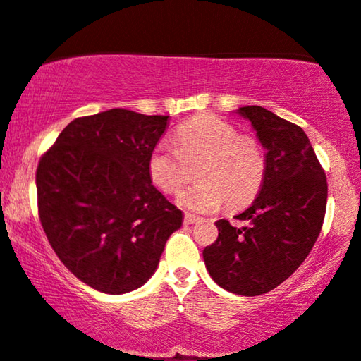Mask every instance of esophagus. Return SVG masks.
Listing matches in <instances>:
<instances>
[{"label": "esophagus", "instance_id": "1", "mask_svg": "<svg viewBox=\"0 0 361 361\" xmlns=\"http://www.w3.org/2000/svg\"><path fill=\"white\" fill-rule=\"evenodd\" d=\"M198 220H200V218L195 216V214L185 213V225H193V223H196Z\"/></svg>", "mask_w": 361, "mask_h": 361}]
</instances>
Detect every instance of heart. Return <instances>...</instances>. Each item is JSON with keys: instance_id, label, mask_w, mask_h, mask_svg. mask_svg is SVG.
Masks as SVG:
<instances>
[{"instance_id": "b5f03b06", "label": "heart", "mask_w": 361, "mask_h": 361, "mask_svg": "<svg viewBox=\"0 0 361 361\" xmlns=\"http://www.w3.org/2000/svg\"><path fill=\"white\" fill-rule=\"evenodd\" d=\"M176 147L161 141L148 158L152 183L166 195H176L196 166V183L178 198L181 207L213 212L223 203L238 208L258 193L264 176L259 145L230 123L213 115H198L176 130Z\"/></svg>"}]
</instances>
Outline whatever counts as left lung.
Masks as SVG:
<instances>
[{"label": "left lung", "mask_w": 361, "mask_h": 361, "mask_svg": "<svg viewBox=\"0 0 361 361\" xmlns=\"http://www.w3.org/2000/svg\"><path fill=\"white\" fill-rule=\"evenodd\" d=\"M238 113L252 123L267 149L264 176L236 228L218 220V238L203 250L209 276L235 295L257 296L293 275L312 252L326 212L325 171L300 126L262 106Z\"/></svg>", "instance_id": "8db88e82"}]
</instances>
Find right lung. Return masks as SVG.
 Returning a JSON list of instances; mask_svg holds the SVG:
<instances>
[{
  "label": "right lung",
  "mask_w": 361,
  "mask_h": 361,
  "mask_svg": "<svg viewBox=\"0 0 361 361\" xmlns=\"http://www.w3.org/2000/svg\"><path fill=\"white\" fill-rule=\"evenodd\" d=\"M166 126L168 116L113 108L73 120L39 159L41 226L61 263L91 288H140L183 223L148 175Z\"/></svg>",
  "instance_id": "add662e5"
}]
</instances>
